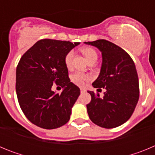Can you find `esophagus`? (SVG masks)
<instances>
[{
    "instance_id": "1",
    "label": "esophagus",
    "mask_w": 155,
    "mask_h": 155,
    "mask_svg": "<svg viewBox=\"0 0 155 155\" xmlns=\"http://www.w3.org/2000/svg\"><path fill=\"white\" fill-rule=\"evenodd\" d=\"M84 91H85V89H84V88H81V92L83 93L84 92Z\"/></svg>"
}]
</instances>
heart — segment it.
<instances>
[{
	"label": "heart",
	"mask_w": 155,
	"mask_h": 155,
	"mask_svg": "<svg viewBox=\"0 0 155 155\" xmlns=\"http://www.w3.org/2000/svg\"><path fill=\"white\" fill-rule=\"evenodd\" d=\"M81 52L87 59V62H90L95 59L97 60L98 58V54H97L96 51L91 47L83 48L81 49ZM74 55V52L73 50H71L66 54L65 57H64V64H65L66 68L68 70H71L72 68ZM71 80L74 84L82 87L85 84L86 82L91 80V76L87 74L81 73V72H76L71 75Z\"/></svg>",
	"instance_id": "heart-1"
}]
</instances>
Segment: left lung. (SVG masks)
I'll list each match as a JSON object with an SVG mask.
<instances>
[{
	"instance_id": "1",
	"label": "left lung",
	"mask_w": 155,
	"mask_h": 155,
	"mask_svg": "<svg viewBox=\"0 0 155 155\" xmlns=\"http://www.w3.org/2000/svg\"><path fill=\"white\" fill-rule=\"evenodd\" d=\"M101 51L102 64L98 78L92 86L105 88L103 98L88 91L91 100L87 114L94 124L115 128L130 118L139 99V80L134 61L120 46L105 39L84 42Z\"/></svg>"
}]
</instances>
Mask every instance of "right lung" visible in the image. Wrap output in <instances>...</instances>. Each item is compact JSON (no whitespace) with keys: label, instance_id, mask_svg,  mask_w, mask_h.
Masks as SVG:
<instances>
[{"label":"right lung","instance_id":"obj_1","mask_svg":"<svg viewBox=\"0 0 155 155\" xmlns=\"http://www.w3.org/2000/svg\"><path fill=\"white\" fill-rule=\"evenodd\" d=\"M79 42L44 39L23 54L16 68V94L25 116L41 128L51 130L69 121L80 88L71 82L66 54ZM61 86V94L51 91Z\"/></svg>","mask_w":155,"mask_h":155}]
</instances>
